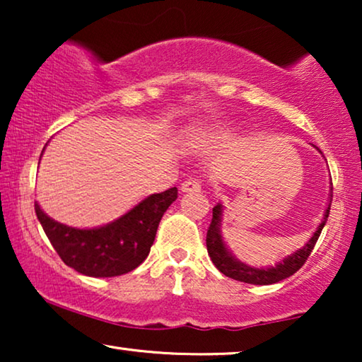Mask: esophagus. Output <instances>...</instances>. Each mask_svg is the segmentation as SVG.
<instances>
[{
  "instance_id": "34e87169",
  "label": "esophagus",
  "mask_w": 362,
  "mask_h": 362,
  "mask_svg": "<svg viewBox=\"0 0 362 362\" xmlns=\"http://www.w3.org/2000/svg\"><path fill=\"white\" fill-rule=\"evenodd\" d=\"M199 189H201V182L194 180V177H191V180H186L181 185V192H194V191H199Z\"/></svg>"
}]
</instances>
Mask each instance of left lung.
<instances>
[{
  "label": "left lung",
  "mask_w": 362,
  "mask_h": 362,
  "mask_svg": "<svg viewBox=\"0 0 362 362\" xmlns=\"http://www.w3.org/2000/svg\"><path fill=\"white\" fill-rule=\"evenodd\" d=\"M316 150H318V148H316ZM331 192H333V186L329 187V199L328 206H326L325 209L323 221H321L320 226L316 227V230L313 232V235L310 237L308 242H306L303 247H300L298 250H295L293 254L284 257V259L276 262L275 265L270 267H252L244 264V262H240L239 259H235V255L229 250L224 237H222V216H224V206H222L221 202H217V206L212 209V222L206 237L207 252H209L212 264L216 265V269L219 270L221 274L229 276V279L244 281V284L272 285L276 284V281L288 279V276L293 275L296 270H300L301 267H303L306 259H308L311 254V250H313L316 240H318L321 230H323L326 221H328L331 209V197H333Z\"/></svg>",
  "instance_id": "8db88e82"
}]
</instances>
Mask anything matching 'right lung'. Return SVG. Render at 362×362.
Segmentation results:
<instances>
[{
  "instance_id": "add662e5",
  "label": "right lung",
  "mask_w": 362,
  "mask_h": 362,
  "mask_svg": "<svg viewBox=\"0 0 362 362\" xmlns=\"http://www.w3.org/2000/svg\"><path fill=\"white\" fill-rule=\"evenodd\" d=\"M176 197V187L150 194L118 219L92 229L61 224L37 202H34V209L64 264L82 275L105 279L128 274L145 262L161 217Z\"/></svg>"
}]
</instances>
